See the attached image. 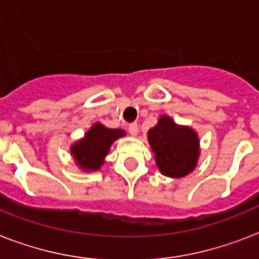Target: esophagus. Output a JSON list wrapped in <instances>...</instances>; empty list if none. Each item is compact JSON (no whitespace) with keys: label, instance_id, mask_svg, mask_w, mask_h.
<instances>
[{"label":"esophagus","instance_id":"34e87169","mask_svg":"<svg viewBox=\"0 0 259 259\" xmlns=\"http://www.w3.org/2000/svg\"><path fill=\"white\" fill-rule=\"evenodd\" d=\"M127 132H129L132 136H137V134H138V125H137V123H130L129 127H127Z\"/></svg>","mask_w":259,"mask_h":259}]
</instances>
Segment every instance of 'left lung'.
Returning a JSON list of instances; mask_svg holds the SVG:
<instances>
[{"label": "left lung", "mask_w": 259, "mask_h": 259, "mask_svg": "<svg viewBox=\"0 0 259 259\" xmlns=\"http://www.w3.org/2000/svg\"><path fill=\"white\" fill-rule=\"evenodd\" d=\"M148 141L162 175L184 177L196 168L200 154L199 138L188 126L177 125L170 117L162 115L148 132Z\"/></svg>", "instance_id": "8db88e82"}]
</instances>
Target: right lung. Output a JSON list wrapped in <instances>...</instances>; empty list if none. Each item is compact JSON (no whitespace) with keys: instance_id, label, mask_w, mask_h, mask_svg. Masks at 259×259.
I'll list each match as a JSON object with an SVG mask.
<instances>
[{"instance_id":"right-lung-1","label":"right lung","mask_w":259,"mask_h":259,"mask_svg":"<svg viewBox=\"0 0 259 259\" xmlns=\"http://www.w3.org/2000/svg\"><path fill=\"white\" fill-rule=\"evenodd\" d=\"M122 136H125L122 129H109L102 123H94L84 137L71 146V154L83 170H98L103 165L111 144Z\"/></svg>"}]
</instances>
